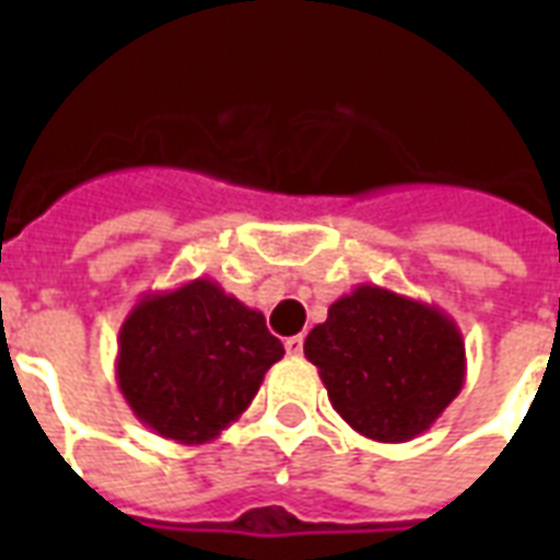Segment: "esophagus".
<instances>
[{
	"mask_svg": "<svg viewBox=\"0 0 560 560\" xmlns=\"http://www.w3.org/2000/svg\"><path fill=\"white\" fill-rule=\"evenodd\" d=\"M284 351H288L290 358H302V351H305V340H302V337H288V340H284Z\"/></svg>",
	"mask_w": 560,
	"mask_h": 560,
	"instance_id": "1",
	"label": "esophagus"
}]
</instances>
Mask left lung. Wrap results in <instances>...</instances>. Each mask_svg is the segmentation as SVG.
I'll return each mask as SVG.
<instances>
[{
	"label": "left lung",
	"instance_id": "1",
	"mask_svg": "<svg viewBox=\"0 0 560 560\" xmlns=\"http://www.w3.org/2000/svg\"><path fill=\"white\" fill-rule=\"evenodd\" d=\"M331 407L374 442H409L435 424L465 383V340L442 307L358 284L305 340Z\"/></svg>",
	"mask_w": 560,
	"mask_h": 560
}]
</instances>
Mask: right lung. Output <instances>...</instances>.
Listing matches in <instances>:
<instances>
[{
	"label": "right lung",
	"mask_w": 560,
	"mask_h": 560,
	"mask_svg": "<svg viewBox=\"0 0 560 560\" xmlns=\"http://www.w3.org/2000/svg\"><path fill=\"white\" fill-rule=\"evenodd\" d=\"M284 346L261 311L218 281L144 293L118 331L116 381L127 407L162 439L206 444L241 418Z\"/></svg>",
	"instance_id": "obj_1"
}]
</instances>
